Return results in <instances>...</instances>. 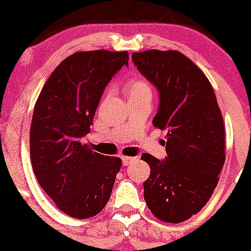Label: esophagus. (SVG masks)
Masks as SVG:
<instances>
[{"mask_svg":"<svg viewBox=\"0 0 251 251\" xmlns=\"http://www.w3.org/2000/svg\"><path fill=\"white\" fill-rule=\"evenodd\" d=\"M135 161V158H132V156H123V164L125 166L130 165L131 163H133Z\"/></svg>","mask_w":251,"mask_h":251,"instance_id":"obj_1","label":"esophagus"}]
</instances>
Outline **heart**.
Here are the masks:
<instances>
[{
  "mask_svg": "<svg viewBox=\"0 0 251 251\" xmlns=\"http://www.w3.org/2000/svg\"><path fill=\"white\" fill-rule=\"evenodd\" d=\"M126 95L128 100H151L153 98V87L146 78H135L126 85ZM110 88L105 90L104 96H109Z\"/></svg>",
  "mask_w": 251,
  "mask_h": 251,
  "instance_id": "1",
  "label": "heart"
}]
</instances>
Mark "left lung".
Here are the masks:
<instances>
[{"instance_id": "1", "label": "left lung", "mask_w": 251, "mask_h": 251, "mask_svg": "<svg viewBox=\"0 0 251 251\" xmlns=\"http://www.w3.org/2000/svg\"><path fill=\"white\" fill-rule=\"evenodd\" d=\"M132 60L160 95L153 125L168 131L166 160L141 158L151 168L144 201L158 220L179 224L203 209L219 183L224 118L206 75L181 52L149 50L132 53Z\"/></svg>"}]
</instances>
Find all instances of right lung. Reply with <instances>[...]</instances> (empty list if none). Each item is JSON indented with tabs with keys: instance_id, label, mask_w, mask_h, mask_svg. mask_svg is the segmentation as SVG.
Returning <instances> with one entry per match:
<instances>
[{
	"instance_id": "right-lung-1",
	"label": "right lung",
	"mask_w": 251,
	"mask_h": 251,
	"mask_svg": "<svg viewBox=\"0 0 251 251\" xmlns=\"http://www.w3.org/2000/svg\"><path fill=\"white\" fill-rule=\"evenodd\" d=\"M128 52H76L65 58L42 87L30 126V158L40 186L55 206L74 219L100 214L110 198L123 161L92 151L90 132L105 86Z\"/></svg>"
}]
</instances>
